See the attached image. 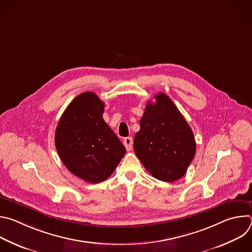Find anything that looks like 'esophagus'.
Instances as JSON below:
<instances>
[{
    "mask_svg": "<svg viewBox=\"0 0 252 252\" xmlns=\"http://www.w3.org/2000/svg\"><path fill=\"white\" fill-rule=\"evenodd\" d=\"M124 145L126 147V149L127 151H130L132 149V137L131 136H127V137H125L124 139Z\"/></svg>",
    "mask_w": 252,
    "mask_h": 252,
    "instance_id": "esophagus-1",
    "label": "esophagus"
}]
</instances>
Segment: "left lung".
Masks as SVG:
<instances>
[{
    "label": "left lung",
    "mask_w": 252,
    "mask_h": 252,
    "mask_svg": "<svg viewBox=\"0 0 252 252\" xmlns=\"http://www.w3.org/2000/svg\"><path fill=\"white\" fill-rule=\"evenodd\" d=\"M149 101L133 139V151L147 170L161 182L183 177L192 161L196 143L193 132L171 99L158 94Z\"/></svg>",
    "instance_id": "obj_1"
}]
</instances>
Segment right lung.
<instances>
[{"label": "right lung", "instance_id": "obj_1", "mask_svg": "<svg viewBox=\"0 0 252 252\" xmlns=\"http://www.w3.org/2000/svg\"><path fill=\"white\" fill-rule=\"evenodd\" d=\"M103 101L86 92L67 105L58 124L55 143L65 167L90 184L109 177L126 154L122 141L102 119Z\"/></svg>", "mask_w": 252, "mask_h": 252}]
</instances>
